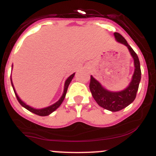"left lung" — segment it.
<instances>
[{"instance_id": "8db88e82", "label": "left lung", "mask_w": 156, "mask_h": 156, "mask_svg": "<svg viewBox=\"0 0 156 156\" xmlns=\"http://www.w3.org/2000/svg\"><path fill=\"white\" fill-rule=\"evenodd\" d=\"M114 36L116 41L127 46L131 55L134 59L135 71H134L130 84L125 90L122 91L111 92L104 89L97 80L90 76V84H89L92 96L98 103V105L112 112H116L123 110L135 100L140 79H141L140 63L136 53L128 44L125 38L122 35L118 33H114Z\"/></svg>"}]
</instances>
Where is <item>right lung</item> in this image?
I'll list each match as a JSON object with an SVG mask.
<instances>
[{
  "label": "right lung",
  "instance_id": "right-lung-1",
  "mask_svg": "<svg viewBox=\"0 0 156 156\" xmlns=\"http://www.w3.org/2000/svg\"><path fill=\"white\" fill-rule=\"evenodd\" d=\"M75 76V73L72 74L71 76H69V78H68V79L66 81V83H65V88H64V92H63V94L62 96V98H60L59 101H57L55 104H52V105L49 106V107H46V108H43V109H40V110H37V109H34L33 108V107H30V106L27 105L26 104H24L23 102L22 101H21L19 97L17 96V94H16V92H15V90H14V87H13V83H12L11 81V84H12V86H13V90H14V93H15V95H16V99H17L18 102L20 104V105H22L23 107H25L27 110H28L29 111L32 112V113H35V114L36 115H39V116H48V115L50 114L51 113H52L53 111H55V110H56L57 108H58V107H59L60 105L62 104V101H64L65 99V97H66V92H67V90H68V87H69V84H70V82L72 81V78H73V77ZM10 80H11V78H10Z\"/></svg>",
  "mask_w": 156,
  "mask_h": 156
}]
</instances>
